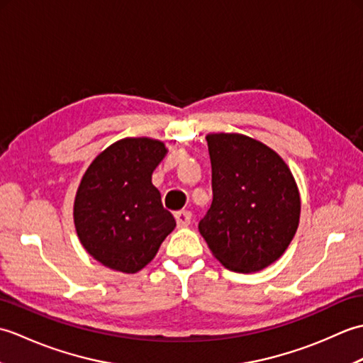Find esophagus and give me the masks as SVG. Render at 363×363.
Returning <instances> with one entry per match:
<instances>
[{"instance_id":"1","label":"esophagus","mask_w":363,"mask_h":363,"mask_svg":"<svg viewBox=\"0 0 363 363\" xmlns=\"http://www.w3.org/2000/svg\"><path fill=\"white\" fill-rule=\"evenodd\" d=\"M174 218H176L177 226L186 228V226L190 225V221H191V212H189V211H179V212L174 213Z\"/></svg>"}]
</instances>
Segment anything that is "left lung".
<instances>
[{
  "label": "left lung",
  "instance_id": "obj_1",
  "mask_svg": "<svg viewBox=\"0 0 363 363\" xmlns=\"http://www.w3.org/2000/svg\"><path fill=\"white\" fill-rule=\"evenodd\" d=\"M213 199L198 229L226 268L254 273L287 250L301 201L287 164L267 145L242 134L206 137Z\"/></svg>",
  "mask_w": 363,
  "mask_h": 363
}]
</instances>
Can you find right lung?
<instances>
[{"mask_svg":"<svg viewBox=\"0 0 363 363\" xmlns=\"http://www.w3.org/2000/svg\"><path fill=\"white\" fill-rule=\"evenodd\" d=\"M167 154L152 138H123L91 162L74 199V226L98 262L137 273L176 226L151 176Z\"/></svg>","mask_w":363,"mask_h":363,"instance_id":"add662e5","label":"right lung"}]
</instances>
